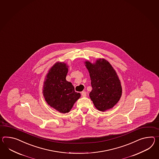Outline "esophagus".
I'll use <instances>...</instances> for the list:
<instances>
[{"instance_id": "obj_1", "label": "esophagus", "mask_w": 159, "mask_h": 159, "mask_svg": "<svg viewBox=\"0 0 159 159\" xmlns=\"http://www.w3.org/2000/svg\"><path fill=\"white\" fill-rule=\"evenodd\" d=\"M81 95H82L83 97H86V93H85V91H83V92H81Z\"/></svg>"}]
</instances>
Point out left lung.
<instances>
[{
  "label": "left lung",
  "instance_id": "obj_1",
  "mask_svg": "<svg viewBox=\"0 0 159 159\" xmlns=\"http://www.w3.org/2000/svg\"><path fill=\"white\" fill-rule=\"evenodd\" d=\"M91 78L92 91L89 95L95 107L105 111L116 105L122 95L120 81L112 66L105 59L95 64L85 62Z\"/></svg>",
  "mask_w": 159,
  "mask_h": 159
}]
</instances>
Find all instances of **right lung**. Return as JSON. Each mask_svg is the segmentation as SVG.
Returning a JSON list of instances; mask_svg holds the SVG:
<instances>
[{
  "label": "right lung",
  "instance_id": "obj_1",
  "mask_svg": "<svg viewBox=\"0 0 159 159\" xmlns=\"http://www.w3.org/2000/svg\"><path fill=\"white\" fill-rule=\"evenodd\" d=\"M68 66L64 62L54 65L47 75L43 89L48 104L62 113L69 112L80 97L72 83L66 80Z\"/></svg>",
  "mask_w": 159,
  "mask_h": 159
}]
</instances>
